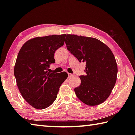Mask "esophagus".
I'll return each instance as SVG.
<instances>
[{
  "label": "esophagus",
  "instance_id": "1",
  "mask_svg": "<svg viewBox=\"0 0 135 135\" xmlns=\"http://www.w3.org/2000/svg\"><path fill=\"white\" fill-rule=\"evenodd\" d=\"M73 76V74H70V73H68V78H71V77Z\"/></svg>",
  "mask_w": 135,
  "mask_h": 135
}]
</instances>
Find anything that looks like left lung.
<instances>
[{"mask_svg": "<svg viewBox=\"0 0 135 135\" xmlns=\"http://www.w3.org/2000/svg\"><path fill=\"white\" fill-rule=\"evenodd\" d=\"M65 44L79 62L86 63V74L79 76L81 85L74 89L77 97L89 105L102 104L117 81L118 68L113 52L104 43L90 37L68 34Z\"/></svg>", "mask_w": 135, "mask_h": 135, "instance_id": "1", "label": "left lung"}]
</instances>
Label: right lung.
Returning <instances> with one entry per match:
<instances>
[{
	"label": "right lung",
	"instance_id": "right-lung-1",
	"mask_svg": "<svg viewBox=\"0 0 135 135\" xmlns=\"http://www.w3.org/2000/svg\"><path fill=\"white\" fill-rule=\"evenodd\" d=\"M66 34L36 37L28 40L19 51L14 76L20 93L28 104L39 110L55 101L59 88L68 77L66 72L50 73L54 54L64 44Z\"/></svg>",
	"mask_w": 135,
	"mask_h": 135
}]
</instances>
